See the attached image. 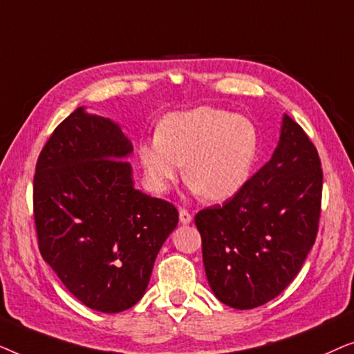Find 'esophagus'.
Segmentation results:
<instances>
[{
  "mask_svg": "<svg viewBox=\"0 0 354 354\" xmlns=\"http://www.w3.org/2000/svg\"><path fill=\"white\" fill-rule=\"evenodd\" d=\"M178 217H180L182 224H185V225L190 224L192 219H193L192 214H190V212H188L187 209H180V211H178Z\"/></svg>",
  "mask_w": 354,
  "mask_h": 354,
  "instance_id": "34e87169",
  "label": "esophagus"
}]
</instances>
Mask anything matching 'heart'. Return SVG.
<instances>
[{
	"label": "heart",
	"instance_id": "obj_1",
	"mask_svg": "<svg viewBox=\"0 0 354 354\" xmlns=\"http://www.w3.org/2000/svg\"><path fill=\"white\" fill-rule=\"evenodd\" d=\"M259 153V133L248 118L198 106L164 115L156 137L137 148L145 182L166 193L183 174L193 193L206 201H225L243 190Z\"/></svg>",
	"mask_w": 354,
	"mask_h": 354
}]
</instances>
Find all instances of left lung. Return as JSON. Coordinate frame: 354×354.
Wrapping results in <instances>:
<instances>
[{"label":"left lung","mask_w":354,"mask_h":354,"mask_svg":"<svg viewBox=\"0 0 354 354\" xmlns=\"http://www.w3.org/2000/svg\"><path fill=\"white\" fill-rule=\"evenodd\" d=\"M321 196L317 149L285 114L270 161L234 198L195 216L216 298L230 308L253 309L279 297L313 248Z\"/></svg>","instance_id":"8db88e82"}]
</instances>
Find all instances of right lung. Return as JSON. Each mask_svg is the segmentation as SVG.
Returning <instances> with one entry per match:
<instances>
[{
  "label": "right lung",
  "instance_id": "obj_1",
  "mask_svg": "<svg viewBox=\"0 0 354 354\" xmlns=\"http://www.w3.org/2000/svg\"><path fill=\"white\" fill-rule=\"evenodd\" d=\"M132 151L119 124L82 106L53 132L33 177L43 259L79 301L106 314L142 299L178 224L176 206L133 187Z\"/></svg>",
  "mask_w": 354,
  "mask_h": 354
}]
</instances>
